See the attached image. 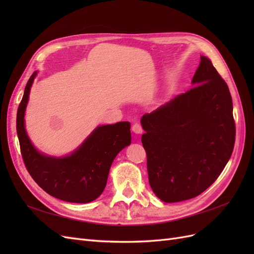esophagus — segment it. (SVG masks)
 <instances>
[{"label": "esophagus", "instance_id": "esophagus-1", "mask_svg": "<svg viewBox=\"0 0 254 254\" xmlns=\"http://www.w3.org/2000/svg\"><path fill=\"white\" fill-rule=\"evenodd\" d=\"M131 130H132V132H133L134 134H142V133H143V128H142V126L139 124V123H135V124L132 126Z\"/></svg>", "mask_w": 254, "mask_h": 254}]
</instances>
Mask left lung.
I'll return each instance as SVG.
<instances>
[{
	"instance_id": "left-lung-1",
	"label": "left lung",
	"mask_w": 254,
	"mask_h": 254,
	"mask_svg": "<svg viewBox=\"0 0 254 254\" xmlns=\"http://www.w3.org/2000/svg\"><path fill=\"white\" fill-rule=\"evenodd\" d=\"M191 88L141 119L150 188L164 202L200 195L218 178L235 142L229 88L200 56Z\"/></svg>"
}]
</instances>
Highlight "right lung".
Returning a JSON list of instances; mask_svg holds the SVG:
<instances>
[{
	"label": "right lung",
	"instance_id": "add662e5",
	"mask_svg": "<svg viewBox=\"0 0 254 254\" xmlns=\"http://www.w3.org/2000/svg\"><path fill=\"white\" fill-rule=\"evenodd\" d=\"M36 71L24 90L17 113V133L28 173L42 190L60 200L88 203L104 191L111 164L131 143L129 122L99 125L68 155L55 157L38 150L25 128V111Z\"/></svg>",
	"mask_w": 254,
	"mask_h": 254
}]
</instances>
